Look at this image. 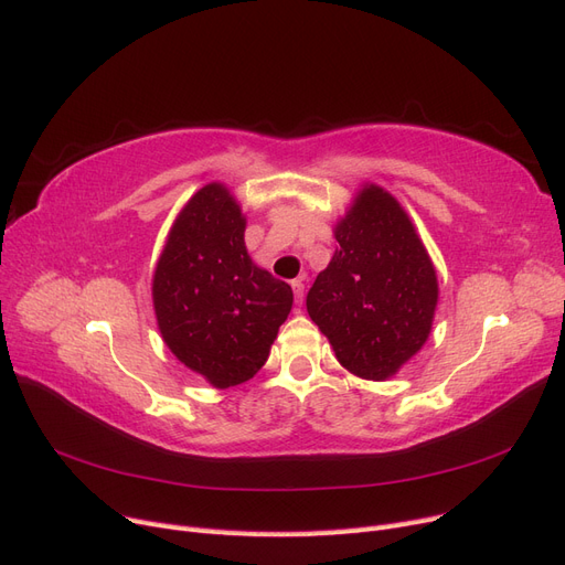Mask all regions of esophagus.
<instances>
[{"label": "esophagus", "mask_w": 565, "mask_h": 565, "mask_svg": "<svg viewBox=\"0 0 565 565\" xmlns=\"http://www.w3.org/2000/svg\"><path fill=\"white\" fill-rule=\"evenodd\" d=\"M290 288H294L296 302L302 305V298H305V284H302V279H294V281H290Z\"/></svg>", "instance_id": "1"}]
</instances>
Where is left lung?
Here are the masks:
<instances>
[{"mask_svg":"<svg viewBox=\"0 0 565 565\" xmlns=\"http://www.w3.org/2000/svg\"><path fill=\"white\" fill-rule=\"evenodd\" d=\"M335 256L307 312L344 369L385 380L423 348L439 298L436 271L396 199L369 185L335 227Z\"/></svg>","mask_w":565,"mask_h":565,"instance_id":"1","label":"left lung"}]
</instances>
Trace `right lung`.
Returning <instances> with one entry per match:
<instances>
[{"label": "right lung", "mask_w": 565, "mask_h": 565, "mask_svg": "<svg viewBox=\"0 0 565 565\" xmlns=\"http://www.w3.org/2000/svg\"><path fill=\"white\" fill-rule=\"evenodd\" d=\"M246 221L230 192L199 190L157 263L152 298L169 350L213 387H234L260 371L294 290L253 265Z\"/></svg>", "instance_id": "add662e5"}]
</instances>
